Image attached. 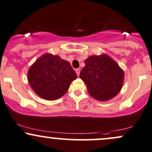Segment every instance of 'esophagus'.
<instances>
[{"label":"esophagus","instance_id":"esophagus-1","mask_svg":"<svg viewBox=\"0 0 152 152\" xmlns=\"http://www.w3.org/2000/svg\"><path fill=\"white\" fill-rule=\"evenodd\" d=\"M76 74H77L78 76H79V74H80V69H76Z\"/></svg>","mask_w":152,"mask_h":152}]
</instances>
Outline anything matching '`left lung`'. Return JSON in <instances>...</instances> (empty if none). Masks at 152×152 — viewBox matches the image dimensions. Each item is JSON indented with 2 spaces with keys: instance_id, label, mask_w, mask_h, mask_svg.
<instances>
[{
  "instance_id": "1",
  "label": "left lung",
  "mask_w": 152,
  "mask_h": 152,
  "mask_svg": "<svg viewBox=\"0 0 152 152\" xmlns=\"http://www.w3.org/2000/svg\"><path fill=\"white\" fill-rule=\"evenodd\" d=\"M80 78L89 94L97 100L107 101L119 93L124 74L119 66L106 54L91 56L85 60Z\"/></svg>"
}]
</instances>
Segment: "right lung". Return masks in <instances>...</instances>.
Wrapping results in <instances>:
<instances>
[{
	"label": "right lung",
	"instance_id": "1",
	"mask_svg": "<svg viewBox=\"0 0 152 152\" xmlns=\"http://www.w3.org/2000/svg\"><path fill=\"white\" fill-rule=\"evenodd\" d=\"M77 75L70 63L58 56L46 53L31 66L28 80L35 93L46 100L64 96Z\"/></svg>",
	"mask_w": 152,
	"mask_h": 152
}]
</instances>
